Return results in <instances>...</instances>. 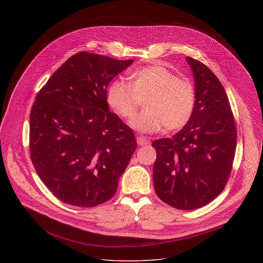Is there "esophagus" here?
<instances>
[{
	"instance_id": "obj_1",
	"label": "esophagus",
	"mask_w": 263,
	"mask_h": 263,
	"mask_svg": "<svg viewBox=\"0 0 263 263\" xmlns=\"http://www.w3.org/2000/svg\"><path fill=\"white\" fill-rule=\"evenodd\" d=\"M136 141L139 145H145V144H148L149 143V140L146 139L144 136H137L136 137Z\"/></svg>"
}]
</instances>
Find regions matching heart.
Returning a JSON list of instances; mask_svg holds the SVG:
<instances>
[{
	"label": "heart",
	"instance_id": "1",
	"mask_svg": "<svg viewBox=\"0 0 263 263\" xmlns=\"http://www.w3.org/2000/svg\"><path fill=\"white\" fill-rule=\"evenodd\" d=\"M144 101V109L130 125L141 133H155L183 128L192 119L197 104L195 85L180 79L162 65L138 68L129 76V83L115 80L107 90V102L116 114L131 120Z\"/></svg>",
	"mask_w": 263,
	"mask_h": 263
}]
</instances>
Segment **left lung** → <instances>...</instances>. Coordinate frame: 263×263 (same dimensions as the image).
<instances>
[{"mask_svg":"<svg viewBox=\"0 0 263 263\" xmlns=\"http://www.w3.org/2000/svg\"><path fill=\"white\" fill-rule=\"evenodd\" d=\"M195 79L194 115L172 138L155 140L154 187L164 203L181 210L201 208L226 186L236 149V128L221 83L202 62L186 57Z\"/></svg>","mask_w":263,"mask_h":263,"instance_id":"left-lung-1","label":"left lung"}]
</instances>
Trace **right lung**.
<instances>
[{
    "instance_id": "right-lung-1",
    "label": "right lung",
    "mask_w": 263,
    "mask_h": 263,
    "mask_svg": "<svg viewBox=\"0 0 263 263\" xmlns=\"http://www.w3.org/2000/svg\"><path fill=\"white\" fill-rule=\"evenodd\" d=\"M133 63L81 52L35 98L30 114L34 168L63 203L95 207L115 196L136 149L133 131L109 110L107 86Z\"/></svg>"
}]
</instances>
